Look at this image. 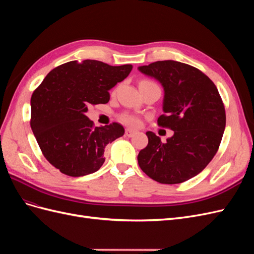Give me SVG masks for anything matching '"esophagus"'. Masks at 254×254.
<instances>
[{"mask_svg":"<svg viewBox=\"0 0 254 254\" xmlns=\"http://www.w3.org/2000/svg\"><path fill=\"white\" fill-rule=\"evenodd\" d=\"M136 133V131H135V130H133V129H126V131H125V134L127 135V136H133L134 134Z\"/></svg>","mask_w":254,"mask_h":254,"instance_id":"1","label":"esophagus"}]
</instances>
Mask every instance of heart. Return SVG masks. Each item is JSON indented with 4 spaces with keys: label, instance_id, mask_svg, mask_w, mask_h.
Listing matches in <instances>:
<instances>
[{
    "label": "heart",
    "instance_id": "b5f03b06",
    "mask_svg": "<svg viewBox=\"0 0 254 254\" xmlns=\"http://www.w3.org/2000/svg\"><path fill=\"white\" fill-rule=\"evenodd\" d=\"M120 119L123 123H124V124H126L128 126H132V127L139 126L140 123H141L140 118L137 117V115H134V114H128V113L122 114Z\"/></svg>",
    "mask_w": 254,
    "mask_h": 254
}]
</instances>
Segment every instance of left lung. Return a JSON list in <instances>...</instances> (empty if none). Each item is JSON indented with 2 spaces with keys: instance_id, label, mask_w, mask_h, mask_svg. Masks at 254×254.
I'll list each match as a JSON object with an SVG mask.
<instances>
[{
  "instance_id": "left-lung-1",
  "label": "left lung",
  "mask_w": 254,
  "mask_h": 254,
  "mask_svg": "<svg viewBox=\"0 0 254 254\" xmlns=\"http://www.w3.org/2000/svg\"><path fill=\"white\" fill-rule=\"evenodd\" d=\"M164 90L158 124L174 134L162 143L151 131L139 152L141 170L157 182L177 184L202 172L217 152L226 127V112L214 82L198 68L175 60L137 67Z\"/></svg>"
}]
</instances>
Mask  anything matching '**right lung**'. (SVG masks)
Returning <instances> with one entry per match:
<instances>
[{"mask_svg":"<svg viewBox=\"0 0 254 254\" xmlns=\"http://www.w3.org/2000/svg\"><path fill=\"white\" fill-rule=\"evenodd\" d=\"M131 64L112 66L97 60L70 61L52 70L30 99V127L49 162L61 173L81 177L97 172L106 146L123 136L119 123L93 127L90 105L109 102V90L124 80Z\"/></svg>","mask_w":254,"mask_h":254,"instance_id":"right-lung-1","label":"right lung"}]
</instances>
